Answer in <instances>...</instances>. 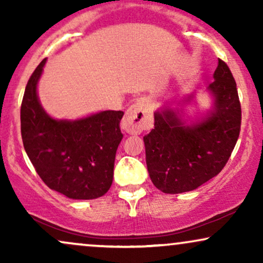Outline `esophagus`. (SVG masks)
I'll return each instance as SVG.
<instances>
[{
    "label": "esophagus",
    "instance_id": "1",
    "mask_svg": "<svg viewBox=\"0 0 263 263\" xmlns=\"http://www.w3.org/2000/svg\"><path fill=\"white\" fill-rule=\"evenodd\" d=\"M153 117L148 104L144 100H137L126 111L122 119L121 128L129 135L141 134L144 129L152 128Z\"/></svg>",
    "mask_w": 263,
    "mask_h": 263
}]
</instances>
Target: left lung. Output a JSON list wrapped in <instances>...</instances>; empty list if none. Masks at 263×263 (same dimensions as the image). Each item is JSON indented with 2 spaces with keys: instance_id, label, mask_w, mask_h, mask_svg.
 Masks as SVG:
<instances>
[{
  "instance_id": "8db88e82",
  "label": "left lung",
  "mask_w": 263,
  "mask_h": 263,
  "mask_svg": "<svg viewBox=\"0 0 263 263\" xmlns=\"http://www.w3.org/2000/svg\"><path fill=\"white\" fill-rule=\"evenodd\" d=\"M208 90L214 102L206 116L189 125L182 108L163 107L155 112V128L143 137L151 180L163 193L190 192L218 176L236 144L241 105L234 77L221 59ZM193 99L192 93L184 101Z\"/></svg>"
}]
</instances>
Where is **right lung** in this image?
I'll return each instance as SVG.
<instances>
[{
    "instance_id": "1",
    "label": "right lung",
    "mask_w": 263,
    "mask_h": 263,
    "mask_svg": "<svg viewBox=\"0 0 263 263\" xmlns=\"http://www.w3.org/2000/svg\"><path fill=\"white\" fill-rule=\"evenodd\" d=\"M45 62L29 78L21 106L27 156L50 189L80 200L102 197L112 184L115 157L123 137V112L101 111L74 121L50 117L37 95Z\"/></svg>"
}]
</instances>
